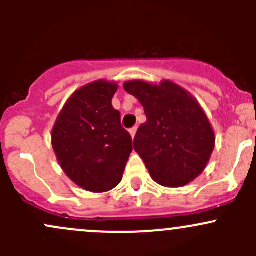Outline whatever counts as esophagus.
<instances>
[{"label": "esophagus", "instance_id": "esophagus-1", "mask_svg": "<svg viewBox=\"0 0 256 256\" xmlns=\"http://www.w3.org/2000/svg\"><path fill=\"white\" fill-rule=\"evenodd\" d=\"M136 131H138V128H130V135H131V138H135V135H136Z\"/></svg>", "mask_w": 256, "mask_h": 256}]
</instances>
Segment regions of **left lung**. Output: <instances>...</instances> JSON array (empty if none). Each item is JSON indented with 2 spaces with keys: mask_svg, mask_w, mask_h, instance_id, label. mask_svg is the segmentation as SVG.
Wrapping results in <instances>:
<instances>
[{
  "mask_svg": "<svg viewBox=\"0 0 256 256\" xmlns=\"http://www.w3.org/2000/svg\"><path fill=\"white\" fill-rule=\"evenodd\" d=\"M124 89L141 102L147 118L134 138V148L152 180L171 188L196 180L216 144L213 128L197 99L171 80L160 84L130 80Z\"/></svg>",
  "mask_w": 256,
  "mask_h": 256,
  "instance_id": "left-lung-1",
  "label": "left lung"
}]
</instances>
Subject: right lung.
Returning a JSON list of instances; mask_svg holds the SVG:
<instances>
[{
	"label": "right lung",
	"instance_id": "obj_1",
	"mask_svg": "<svg viewBox=\"0 0 256 256\" xmlns=\"http://www.w3.org/2000/svg\"><path fill=\"white\" fill-rule=\"evenodd\" d=\"M118 88L116 82L104 79L79 88L52 128V146L62 170L88 192L115 188L132 152V138L112 104Z\"/></svg>",
	"mask_w": 256,
	"mask_h": 256
}]
</instances>
